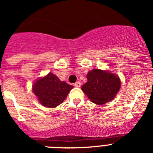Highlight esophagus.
Wrapping results in <instances>:
<instances>
[{"label": "esophagus", "mask_w": 153, "mask_h": 153, "mask_svg": "<svg viewBox=\"0 0 153 153\" xmlns=\"http://www.w3.org/2000/svg\"><path fill=\"white\" fill-rule=\"evenodd\" d=\"M74 86H76V87H80L81 86L80 82H75V83H74Z\"/></svg>", "instance_id": "34e87169"}]
</instances>
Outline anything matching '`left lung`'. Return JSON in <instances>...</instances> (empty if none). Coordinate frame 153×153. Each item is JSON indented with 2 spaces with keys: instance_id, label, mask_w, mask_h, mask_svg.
<instances>
[{
  "instance_id": "left-lung-1",
  "label": "left lung",
  "mask_w": 153,
  "mask_h": 153,
  "mask_svg": "<svg viewBox=\"0 0 153 153\" xmlns=\"http://www.w3.org/2000/svg\"><path fill=\"white\" fill-rule=\"evenodd\" d=\"M87 79V82L82 86V91L90 101L98 105L113 100L121 86L118 76L101 70L89 71Z\"/></svg>"
}]
</instances>
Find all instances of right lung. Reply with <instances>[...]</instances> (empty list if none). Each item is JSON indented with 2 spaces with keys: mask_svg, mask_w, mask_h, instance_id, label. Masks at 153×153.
<instances>
[{
  "mask_svg": "<svg viewBox=\"0 0 153 153\" xmlns=\"http://www.w3.org/2000/svg\"><path fill=\"white\" fill-rule=\"evenodd\" d=\"M73 88L74 86L60 81L56 75L49 73L34 82L33 91L42 105L54 108L63 102Z\"/></svg>",
  "mask_w": 153,
  "mask_h": 153,
  "instance_id": "obj_1",
  "label": "right lung"
}]
</instances>
